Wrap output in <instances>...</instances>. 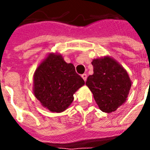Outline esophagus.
<instances>
[{
  "instance_id": "obj_1",
  "label": "esophagus",
  "mask_w": 150,
  "mask_h": 150,
  "mask_svg": "<svg viewBox=\"0 0 150 150\" xmlns=\"http://www.w3.org/2000/svg\"><path fill=\"white\" fill-rule=\"evenodd\" d=\"M82 78L83 79V80H84V81H86V80H87V78H88V75H87V74H83V75H82Z\"/></svg>"
}]
</instances>
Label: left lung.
Wrapping results in <instances>:
<instances>
[{
    "mask_svg": "<svg viewBox=\"0 0 150 150\" xmlns=\"http://www.w3.org/2000/svg\"><path fill=\"white\" fill-rule=\"evenodd\" d=\"M93 75L86 85L91 90L98 107L110 113L125 103L132 82L125 69L110 56L92 60Z\"/></svg>",
    "mask_w": 150,
    "mask_h": 150,
    "instance_id": "8db88e82",
    "label": "left lung"
}]
</instances>
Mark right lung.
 Segmentation results:
<instances>
[{
	"instance_id": "1",
	"label": "right lung",
	"mask_w": 150,
	"mask_h": 150,
	"mask_svg": "<svg viewBox=\"0 0 150 150\" xmlns=\"http://www.w3.org/2000/svg\"><path fill=\"white\" fill-rule=\"evenodd\" d=\"M84 84L74 65L66 62L59 53L48 54L35 70L33 78L35 97L51 112H62L68 108L74 94Z\"/></svg>"
}]
</instances>
